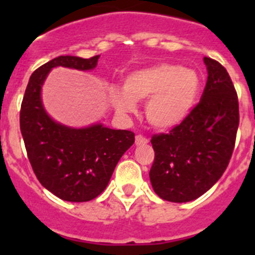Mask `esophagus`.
Returning a JSON list of instances; mask_svg holds the SVG:
<instances>
[{"label": "esophagus", "instance_id": "obj_1", "mask_svg": "<svg viewBox=\"0 0 255 255\" xmlns=\"http://www.w3.org/2000/svg\"><path fill=\"white\" fill-rule=\"evenodd\" d=\"M148 143V139L144 138L143 135H136L135 136V145H144Z\"/></svg>", "mask_w": 255, "mask_h": 255}]
</instances>
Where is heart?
I'll return each instance as SVG.
<instances>
[{"label":"heart","instance_id":"heart-1","mask_svg":"<svg viewBox=\"0 0 255 255\" xmlns=\"http://www.w3.org/2000/svg\"><path fill=\"white\" fill-rule=\"evenodd\" d=\"M200 79L194 70L159 64L135 70L124 79V89L111 87L110 101L115 110L129 114L136 101L146 100L145 116L154 129L171 130L181 125L195 108Z\"/></svg>","mask_w":255,"mask_h":255}]
</instances>
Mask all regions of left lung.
<instances>
[{
    "label": "left lung",
    "instance_id": "1",
    "mask_svg": "<svg viewBox=\"0 0 255 255\" xmlns=\"http://www.w3.org/2000/svg\"><path fill=\"white\" fill-rule=\"evenodd\" d=\"M207 84L200 102L181 125L153 135L154 162L149 179L154 193L186 203L208 191L226 170L239 128V102L229 73L220 62L203 58Z\"/></svg>",
    "mask_w": 255,
    "mask_h": 255
}]
</instances>
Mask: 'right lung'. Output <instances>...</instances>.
<instances>
[{"mask_svg": "<svg viewBox=\"0 0 255 255\" xmlns=\"http://www.w3.org/2000/svg\"><path fill=\"white\" fill-rule=\"evenodd\" d=\"M98 58L58 56L48 61L31 74L22 98L20 130L31 167L47 190L66 202L98 197L135 141L129 130L110 129L101 123L71 128L55 121L44 110L42 87L53 67L88 71L97 66Z\"/></svg>", "mask_w": 255, "mask_h": 255, "instance_id": "right-lung-1", "label": "right lung"}]
</instances>
